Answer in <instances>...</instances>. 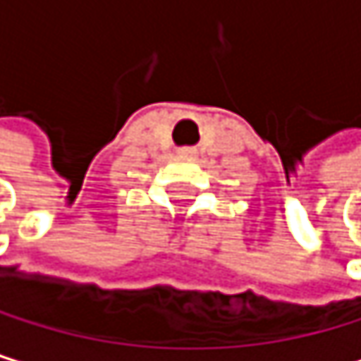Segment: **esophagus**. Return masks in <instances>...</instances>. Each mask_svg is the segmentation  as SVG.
Here are the masks:
<instances>
[{
  "instance_id": "esophagus-1",
  "label": "esophagus",
  "mask_w": 361,
  "mask_h": 361,
  "mask_svg": "<svg viewBox=\"0 0 361 361\" xmlns=\"http://www.w3.org/2000/svg\"><path fill=\"white\" fill-rule=\"evenodd\" d=\"M179 154H184V156H192V154H195V149H190V147H184L182 151H179Z\"/></svg>"
}]
</instances>
